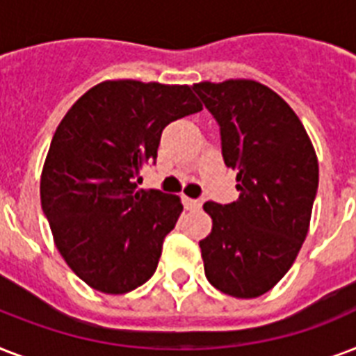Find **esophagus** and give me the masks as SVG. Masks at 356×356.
<instances>
[{"label": "esophagus", "mask_w": 356, "mask_h": 356, "mask_svg": "<svg viewBox=\"0 0 356 356\" xmlns=\"http://www.w3.org/2000/svg\"><path fill=\"white\" fill-rule=\"evenodd\" d=\"M183 205L186 211H194V209H200L201 203L197 200H192V197H186V195H183Z\"/></svg>", "instance_id": "obj_1"}]
</instances>
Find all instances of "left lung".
I'll return each instance as SVG.
<instances>
[{"label": "left lung", "mask_w": 356, "mask_h": 356, "mask_svg": "<svg viewBox=\"0 0 356 356\" xmlns=\"http://www.w3.org/2000/svg\"><path fill=\"white\" fill-rule=\"evenodd\" d=\"M192 90L220 125L238 200L207 201L212 231L200 242L205 275L233 298H259L290 270L309 233L318 159L290 105L257 81L197 83Z\"/></svg>", "instance_id": "8db88e82"}]
</instances>
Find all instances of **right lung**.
<instances>
[{"instance_id": "add662e5", "label": "right lung", "mask_w": 356, "mask_h": 356, "mask_svg": "<svg viewBox=\"0 0 356 356\" xmlns=\"http://www.w3.org/2000/svg\"><path fill=\"white\" fill-rule=\"evenodd\" d=\"M186 85L105 81L74 103L53 134L42 170V211L55 245L94 290L127 293L156 270L177 223V195L140 190L162 129L200 113Z\"/></svg>"}]
</instances>
